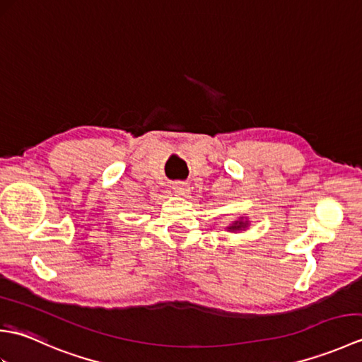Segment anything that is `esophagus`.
<instances>
[{"mask_svg":"<svg viewBox=\"0 0 362 362\" xmlns=\"http://www.w3.org/2000/svg\"><path fill=\"white\" fill-rule=\"evenodd\" d=\"M173 189H174L175 194L187 196L189 193V185H188V183H185V182H175L174 185H173Z\"/></svg>","mask_w":362,"mask_h":362,"instance_id":"1","label":"esophagus"}]
</instances>
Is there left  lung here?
<instances>
[{
	"instance_id": "left-lung-1",
	"label": "left lung",
	"mask_w": 362,
	"mask_h": 362,
	"mask_svg": "<svg viewBox=\"0 0 362 362\" xmlns=\"http://www.w3.org/2000/svg\"><path fill=\"white\" fill-rule=\"evenodd\" d=\"M249 226H250L249 218L247 216H240L238 219L232 221V224H228L226 228H227V232L236 233V232H245V230L249 228Z\"/></svg>"
}]
</instances>
